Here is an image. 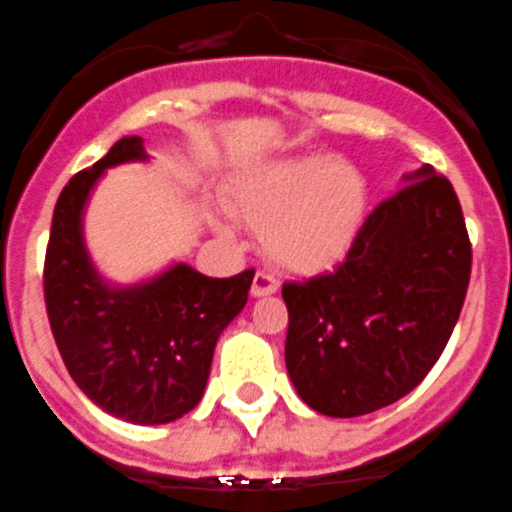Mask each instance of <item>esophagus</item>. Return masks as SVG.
Returning a JSON list of instances; mask_svg holds the SVG:
<instances>
[{
	"mask_svg": "<svg viewBox=\"0 0 512 512\" xmlns=\"http://www.w3.org/2000/svg\"><path fill=\"white\" fill-rule=\"evenodd\" d=\"M276 289H279V281H276L271 274H266V271H259V274L253 276V284H251L253 297H269V294H274Z\"/></svg>",
	"mask_w": 512,
	"mask_h": 512,
	"instance_id": "obj_1",
	"label": "esophagus"
}]
</instances>
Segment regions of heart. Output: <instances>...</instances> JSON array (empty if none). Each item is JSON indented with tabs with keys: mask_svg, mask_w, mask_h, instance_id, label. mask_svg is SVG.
I'll return each instance as SVG.
<instances>
[{
	"mask_svg": "<svg viewBox=\"0 0 512 512\" xmlns=\"http://www.w3.org/2000/svg\"><path fill=\"white\" fill-rule=\"evenodd\" d=\"M368 185L363 172L327 154L276 159L228 185L225 210L261 233L276 269L314 276L348 253L363 223Z\"/></svg>",
	"mask_w": 512,
	"mask_h": 512,
	"instance_id": "b5f03b06",
	"label": "heart"
}]
</instances>
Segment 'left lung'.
<instances>
[{
	"label": "left lung",
	"instance_id": "8db88e82",
	"mask_svg": "<svg viewBox=\"0 0 512 512\" xmlns=\"http://www.w3.org/2000/svg\"><path fill=\"white\" fill-rule=\"evenodd\" d=\"M470 269L457 192L424 164L365 218L335 271L281 287L299 398L353 419L414 391L447 348Z\"/></svg>",
	"mask_w": 512,
	"mask_h": 512
}]
</instances>
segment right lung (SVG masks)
<instances>
[{"label":"right lung","mask_w":512,"mask_h":512,"mask_svg":"<svg viewBox=\"0 0 512 512\" xmlns=\"http://www.w3.org/2000/svg\"><path fill=\"white\" fill-rule=\"evenodd\" d=\"M142 137H124L60 192L45 253V307L70 378L106 414L170 424L208 386L220 332L246 307L253 269L213 279L172 264L154 279L116 287L98 274L83 238V210L109 167L144 162Z\"/></svg>","instance_id":"1"}]
</instances>
